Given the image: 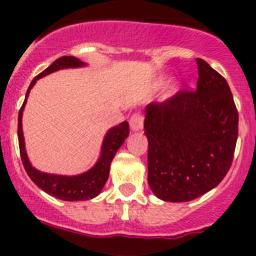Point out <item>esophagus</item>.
I'll return each instance as SVG.
<instances>
[{
  "label": "esophagus",
  "instance_id": "esophagus-1",
  "mask_svg": "<svg viewBox=\"0 0 256 256\" xmlns=\"http://www.w3.org/2000/svg\"><path fill=\"white\" fill-rule=\"evenodd\" d=\"M130 128H132V132H138L144 126V116H140V112H134L132 116H130Z\"/></svg>",
  "mask_w": 256,
  "mask_h": 256
}]
</instances>
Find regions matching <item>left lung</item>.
<instances>
[{
	"mask_svg": "<svg viewBox=\"0 0 256 256\" xmlns=\"http://www.w3.org/2000/svg\"><path fill=\"white\" fill-rule=\"evenodd\" d=\"M195 92H178L144 108L148 186L166 202H188L216 187L230 170L238 112L224 78L196 58Z\"/></svg>",
	"mask_w": 256,
	"mask_h": 256,
	"instance_id": "8db88e82",
	"label": "left lung"
}]
</instances>
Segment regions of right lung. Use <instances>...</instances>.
I'll use <instances>...</instances> for the list:
<instances>
[{
  "instance_id": "obj_1",
  "label": "right lung",
  "mask_w": 256,
  "mask_h": 256,
  "mask_svg": "<svg viewBox=\"0 0 256 256\" xmlns=\"http://www.w3.org/2000/svg\"><path fill=\"white\" fill-rule=\"evenodd\" d=\"M85 62L80 61L78 58L72 56H64L58 58L52 65L40 73L30 84L28 92H26L25 102L22 104L20 114H18V144H20V152L26 172L30 179L37 184L46 194L56 196L61 200H88V199L96 198L104 188V183L108 178V171L112 160L118 152V148L124 144V140L128 136V124L124 120L122 124H116L106 132V136L102 142L100 148V156L96 160V164L90 170L78 175H58L42 172L32 166L25 148V140H24V132H22V112L25 108L26 100L29 96L36 82L40 78L45 77L48 74L54 73L61 69H69V68H82L85 66Z\"/></svg>"
}]
</instances>
